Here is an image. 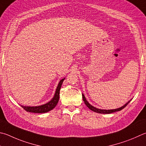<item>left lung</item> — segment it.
Instances as JSON below:
<instances>
[{"instance_id":"8db88e82","label":"left lung","mask_w":146,"mask_h":146,"mask_svg":"<svg viewBox=\"0 0 146 146\" xmlns=\"http://www.w3.org/2000/svg\"><path fill=\"white\" fill-rule=\"evenodd\" d=\"M82 98H83V100H84V102L85 103V104L87 105V107H88L90 110H91L92 111H94V112H97V113H113V112H117V111H120L122 109H123V108L125 107L126 106H127V105L128 104V103H129V102H130V101H129L128 103H126V104L124 105V106H123V107H121V108H117V109H113V110H102V109H99V108H97L96 107H93V106H92L91 105H90L89 103H88V102H87V101L86 100V98H85L84 94H82Z\"/></svg>"}]
</instances>
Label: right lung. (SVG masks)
Wrapping results in <instances>:
<instances>
[{"mask_svg": "<svg viewBox=\"0 0 146 146\" xmlns=\"http://www.w3.org/2000/svg\"><path fill=\"white\" fill-rule=\"evenodd\" d=\"M64 79L65 78H63L59 82V83L58 84V86L56 89V91H55L54 97L53 98V99L48 103H47L46 104L43 105L38 106V107H24V106H22V107L25 111H27V112L32 113H45L52 110L53 108L55 107V106L57 105L58 102H59L60 89Z\"/></svg>", "mask_w": 146, "mask_h": 146, "instance_id": "right-lung-1", "label": "right lung"}]
</instances>
